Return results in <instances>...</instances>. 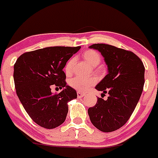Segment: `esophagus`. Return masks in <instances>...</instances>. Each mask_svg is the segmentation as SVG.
I'll list each match as a JSON object with an SVG mask.
<instances>
[{
	"instance_id": "1",
	"label": "esophagus",
	"mask_w": 158,
	"mask_h": 158,
	"mask_svg": "<svg viewBox=\"0 0 158 158\" xmlns=\"http://www.w3.org/2000/svg\"><path fill=\"white\" fill-rule=\"evenodd\" d=\"M77 97H78V98H81V97H84V96H85V94H83V93H81V92H77Z\"/></svg>"
}]
</instances>
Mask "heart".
Returning <instances> with one entry per match:
<instances>
[{
  "mask_svg": "<svg viewBox=\"0 0 158 158\" xmlns=\"http://www.w3.org/2000/svg\"><path fill=\"white\" fill-rule=\"evenodd\" d=\"M84 60L93 66H97L100 62V56L99 53L95 50H87L83 54ZM74 58L68 60L66 63L64 71L67 74H71L72 72L73 65L74 64ZM97 82V79L95 77H74L70 79L69 85L70 87L74 88V90L79 92H86L94 85Z\"/></svg>",
  "mask_w": 158,
  "mask_h": 158,
  "instance_id": "b5f03b06",
  "label": "heart"
}]
</instances>
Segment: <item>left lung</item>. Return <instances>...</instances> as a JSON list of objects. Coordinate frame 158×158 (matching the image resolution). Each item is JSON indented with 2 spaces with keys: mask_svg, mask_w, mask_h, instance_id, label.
<instances>
[{
  "mask_svg": "<svg viewBox=\"0 0 158 158\" xmlns=\"http://www.w3.org/2000/svg\"><path fill=\"white\" fill-rule=\"evenodd\" d=\"M89 48L98 50L107 64L108 74L96 89L110 96L106 100L98 97L88 115L96 128L111 132L124 126L134 112L144 87V66L131 51L102 43Z\"/></svg>",
  "mask_w": 158,
  "mask_h": 158,
  "instance_id": "1",
  "label": "left lung"
}]
</instances>
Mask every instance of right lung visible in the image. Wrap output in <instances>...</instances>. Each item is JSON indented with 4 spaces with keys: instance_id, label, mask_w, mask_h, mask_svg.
Returning a JSON list of instances; mask_svg holds the SVG:
<instances>
[{
    "instance_id": "add662e5",
    "label": "right lung",
    "mask_w": 158,
    "mask_h": 158,
    "mask_svg": "<svg viewBox=\"0 0 158 158\" xmlns=\"http://www.w3.org/2000/svg\"><path fill=\"white\" fill-rule=\"evenodd\" d=\"M81 46H54L25 52L14 64L16 92L23 106L36 124L55 128L62 124L68 112V103L77 92L67 85L63 68ZM63 90L52 94V85Z\"/></svg>"
}]
</instances>
